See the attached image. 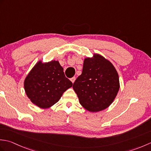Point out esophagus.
<instances>
[{
  "instance_id": "34e87169",
  "label": "esophagus",
  "mask_w": 151,
  "mask_h": 151,
  "mask_svg": "<svg viewBox=\"0 0 151 151\" xmlns=\"http://www.w3.org/2000/svg\"><path fill=\"white\" fill-rule=\"evenodd\" d=\"M75 80H76L75 76H74V77H73V78H70V81L72 82V83H74V82H75Z\"/></svg>"
}]
</instances>
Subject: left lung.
I'll return each mask as SVG.
<instances>
[{
  "label": "left lung",
  "instance_id": "1",
  "mask_svg": "<svg viewBox=\"0 0 151 151\" xmlns=\"http://www.w3.org/2000/svg\"><path fill=\"white\" fill-rule=\"evenodd\" d=\"M116 69L110 61L100 54L86 58L82 73L73 86L80 104L91 112L103 110L110 106L119 89Z\"/></svg>",
  "mask_w": 151,
  "mask_h": 151
}]
</instances>
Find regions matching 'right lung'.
Segmentation results:
<instances>
[{
	"mask_svg": "<svg viewBox=\"0 0 151 151\" xmlns=\"http://www.w3.org/2000/svg\"><path fill=\"white\" fill-rule=\"evenodd\" d=\"M73 83L65 77L58 61L47 63L39 61L27 76L24 88L27 97L41 108L56 104Z\"/></svg>",
	"mask_w": 151,
	"mask_h": 151,
	"instance_id": "1",
	"label": "right lung"
}]
</instances>
